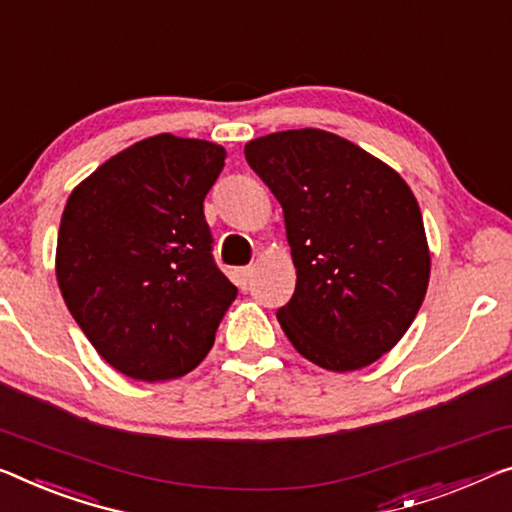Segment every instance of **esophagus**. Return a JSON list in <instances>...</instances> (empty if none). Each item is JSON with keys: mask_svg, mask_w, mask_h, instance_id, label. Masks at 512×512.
<instances>
[{"mask_svg": "<svg viewBox=\"0 0 512 512\" xmlns=\"http://www.w3.org/2000/svg\"><path fill=\"white\" fill-rule=\"evenodd\" d=\"M253 276H255V269H253V266H243V269L236 271V282H239L241 287H246L248 282L253 280Z\"/></svg>", "mask_w": 512, "mask_h": 512, "instance_id": "obj_1", "label": "esophagus"}]
</instances>
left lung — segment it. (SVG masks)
I'll list each match as a JSON object with an SVG mask.
<instances>
[{
  "label": "left lung",
  "instance_id": "8db88e82",
  "mask_svg": "<svg viewBox=\"0 0 512 512\" xmlns=\"http://www.w3.org/2000/svg\"><path fill=\"white\" fill-rule=\"evenodd\" d=\"M282 207L296 289L278 322L319 368L352 372L398 345L430 282V248L411 188L345 137L299 128L246 144Z\"/></svg>",
  "mask_w": 512,
  "mask_h": 512
}]
</instances>
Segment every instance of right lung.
Returning <instances> with one entry per match:
<instances>
[{
  "instance_id": "right-lung-1",
  "label": "right lung",
  "mask_w": 512,
  "mask_h": 512,
  "mask_svg": "<svg viewBox=\"0 0 512 512\" xmlns=\"http://www.w3.org/2000/svg\"><path fill=\"white\" fill-rule=\"evenodd\" d=\"M225 158L220 144L160 133L105 160L68 197L55 257L61 296L121 375L177 379L213 347L236 299L204 220Z\"/></svg>"
}]
</instances>
